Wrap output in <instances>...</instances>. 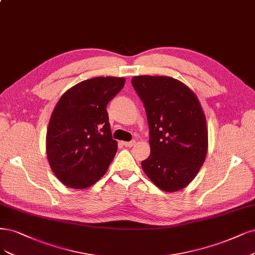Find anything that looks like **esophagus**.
I'll return each mask as SVG.
<instances>
[{
  "label": "esophagus",
  "mask_w": 255,
  "mask_h": 255,
  "mask_svg": "<svg viewBox=\"0 0 255 255\" xmlns=\"http://www.w3.org/2000/svg\"><path fill=\"white\" fill-rule=\"evenodd\" d=\"M136 143L135 140H133V141H129V142H124V145L127 146V147H130V146H134Z\"/></svg>",
  "instance_id": "1"
}]
</instances>
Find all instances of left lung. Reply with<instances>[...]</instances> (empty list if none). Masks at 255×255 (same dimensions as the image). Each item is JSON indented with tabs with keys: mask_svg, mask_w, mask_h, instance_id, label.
Listing matches in <instances>:
<instances>
[{
	"mask_svg": "<svg viewBox=\"0 0 255 255\" xmlns=\"http://www.w3.org/2000/svg\"><path fill=\"white\" fill-rule=\"evenodd\" d=\"M131 84L144 104L151 153L141 162L146 176L164 192L195 178L208 152L205 113L195 93L166 76H136Z\"/></svg>",
	"mask_w": 255,
	"mask_h": 255,
	"instance_id": "1",
	"label": "left lung"
}]
</instances>
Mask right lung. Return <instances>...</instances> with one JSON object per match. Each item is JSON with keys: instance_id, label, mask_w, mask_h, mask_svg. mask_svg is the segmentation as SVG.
Listing matches in <instances>:
<instances>
[{"instance_id": "add662e5", "label": "right lung", "mask_w": 255, "mask_h": 255, "mask_svg": "<svg viewBox=\"0 0 255 255\" xmlns=\"http://www.w3.org/2000/svg\"><path fill=\"white\" fill-rule=\"evenodd\" d=\"M125 82V78L95 77L72 86L57 102L47 128L46 155L64 186L87 189L107 173L118 148L107 105Z\"/></svg>"}]
</instances>
